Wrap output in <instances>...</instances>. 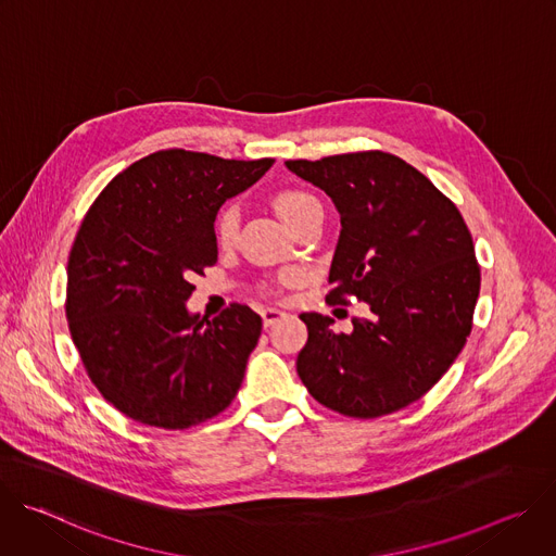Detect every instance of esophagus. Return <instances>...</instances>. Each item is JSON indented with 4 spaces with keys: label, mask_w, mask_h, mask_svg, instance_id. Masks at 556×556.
Returning a JSON list of instances; mask_svg holds the SVG:
<instances>
[{
    "label": "esophagus",
    "mask_w": 556,
    "mask_h": 556,
    "mask_svg": "<svg viewBox=\"0 0 556 556\" xmlns=\"http://www.w3.org/2000/svg\"><path fill=\"white\" fill-rule=\"evenodd\" d=\"M283 316H286V312L279 309V307H264V309H262V319H264V326H266V328H270L273 324H277L279 319H283Z\"/></svg>",
    "instance_id": "obj_1"
}]
</instances>
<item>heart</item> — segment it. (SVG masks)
I'll return each mask as SVG.
<instances>
[{
    "label": "heart",
    "mask_w": 556,
    "mask_h": 556,
    "mask_svg": "<svg viewBox=\"0 0 556 556\" xmlns=\"http://www.w3.org/2000/svg\"><path fill=\"white\" fill-rule=\"evenodd\" d=\"M275 211L281 215V219L290 226L296 228L303 219L312 217V215H324V206L314 193L303 191V189H283L275 195L273 200ZM237 226H240V213H237V206L228 204L219 211L217 222H215V235L219 244H232L235 235H237ZM299 279L296 273H288L281 277V283H294Z\"/></svg>",
    "instance_id": "heart-1"
}]
</instances>
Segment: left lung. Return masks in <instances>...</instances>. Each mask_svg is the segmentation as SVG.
Masks as SVG:
<instances>
[{
    "instance_id": "obj_1",
    "label": "left lung",
    "mask_w": 556,
    "mask_h": 556,
    "mask_svg": "<svg viewBox=\"0 0 556 556\" xmlns=\"http://www.w3.org/2000/svg\"><path fill=\"white\" fill-rule=\"evenodd\" d=\"M341 213L330 305L358 299L350 334L303 312L307 343L296 374L314 401L371 420L420 401L446 374L472 328L480 264L457 206L416 167L387 151L286 161Z\"/></svg>"
}]
</instances>
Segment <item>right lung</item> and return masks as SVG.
<instances>
[{
  "label": "right lung",
  "instance_id": "obj_1",
  "mask_svg": "<svg viewBox=\"0 0 556 556\" xmlns=\"http://www.w3.org/2000/svg\"><path fill=\"white\" fill-rule=\"evenodd\" d=\"M273 163L163 149L114 176L88 208L67 257L65 316L90 380L127 418L191 429L242 387L262 316L230 303L206 321L185 301L191 277L217 262L219 206Z\"/></svg>",
  "mask_w": 556,
  "mask_h": 556
}]
</instances>
